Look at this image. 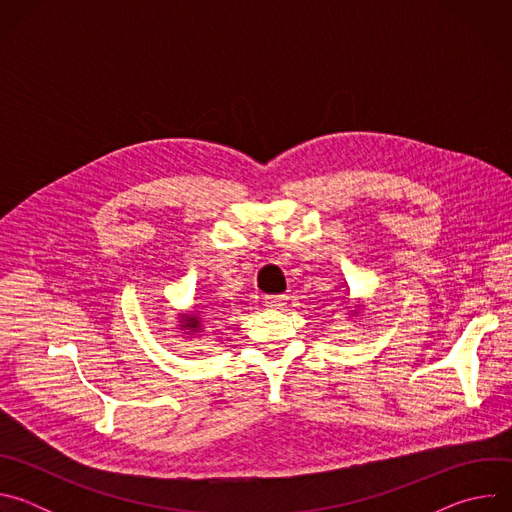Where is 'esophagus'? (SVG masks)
<instances>
[{"label":"esophagus","mask_w":512,"mask_h":512,"mask_svg":"<svg viewBox=\"0 0 512 512\" xmlns=\"http://www.w3.org/2000/svg\"><path fill=\"white\" fill-rule=\"evenodd\" d=\"M287 304V296H267L265 298V306L267 308H273V310H279Z\"/></svg>","instance_id":"34e87169"}]
</instances>
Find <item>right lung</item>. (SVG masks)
<instances>
[{
  "instance_id": "add662e5",
  "label": "right lung",
  "mask_w": 512,
  "mask_h": 512,
  "mask_svg": "<svg viewBox=\"0 0 512 512\" xmlns=\"http://www.w3.org/2000/svg\"><path fill=\"white\" fill-rule=\"evenodd\" d=\"M184 328H198V320H196V318L186 320V326H184Z\"/></svg>"
}]
</instances>
